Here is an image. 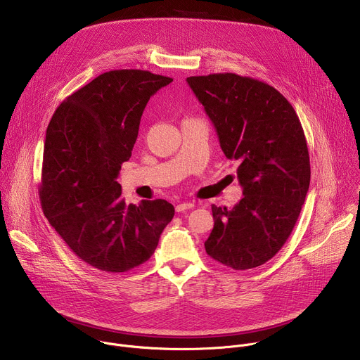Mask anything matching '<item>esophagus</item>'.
<instances>
[{
	"mask_svg": "<svg viewBox=\"0 0 360 360\" xmlns=\"http://www.w3.org/2000/svg\"><path fill=\"white\" fill-rule=\"evenodd\" d=\"M195 205L192 202H181L176 205V212H184L186 210H192Z\"/></svg>",
	"mask_w": 360,
	"mask_h": 360,
	"instance_id": "1",
	"label": "esophagus"
}]
</instances>
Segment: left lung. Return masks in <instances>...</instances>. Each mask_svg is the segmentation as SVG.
I'll list each match as a JSON object with an SVG mask.
<instances>
[{
  "label": "left lung",
  "mask_w": 360,
  "mask_h": 360,
  "mask_svg": "<svg viewBox=\"0 0 360 360\" xmlns=\"http://www.w3.org/2000/svg\"><path fill=\"white\" fill-rule=\"evenodd\" d=\"M211 118L228 160L239 164L243 198L229 211L212 205L207 253L235 271L261 266L281 250L311 182L300 121L274 86L232 72L186 78Z\"/></svg>",
  "instance_id": "1"
}]
</instances>
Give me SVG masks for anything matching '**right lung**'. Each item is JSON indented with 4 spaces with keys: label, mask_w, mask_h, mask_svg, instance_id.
Instances as JSON below:
<instances>
[{
    "label": "right lung",
    "mask_w": 360,
    "mask_h": 360,
    "mask_svg": "<svg viewBox=\"0 0 360 360\" xmlns=\"http://www.w3.org/2000/svg\"><path fill=\"white\" fill-rule=\"evenodd\" d=\"M172 81L142 70L104 72L67 96L46 128L44 215L95 269L120 274L146 262L174 218L165 199L127 205L117 182L149 98Z\"/></svg>",
    "instance_id": "obj_1"
}]
</instances>
